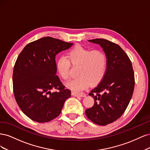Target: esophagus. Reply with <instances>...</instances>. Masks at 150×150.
<instances>
[{
    "label": "esophagus",
    "instance_id": "esophagus-1",
    "mask_svg": "<svg viewBox=\"0 0 150 150\" xmlns=\"http://www.w3.org/2000/svg\"><path fill=\"white\" fill-rule=\"evenodd\" d=\"M71 94L73 96H79V97H85L86 96V94L83 92H74L72 91L71 93Z\"/></svg>",
    "mask_w": 150,
    "mask_h": 150
}]
</instances>
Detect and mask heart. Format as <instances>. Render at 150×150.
Listing matches in <instances>:
<instances>
[{
    "label": "heart",
    "mask_w": 150,
    "mask_h": 150,
    "mask_svg": "<svg viewBox=\"0 0 150 150\" xmlns=\"http://www.w3.org/2000/svg\"><path fill=\"white\" fill-rule=\"evenodd\" d=\"M107 62L103 52L77 46L68 54V59L61 57L57 61V69L62 78L67 80L69 78L71 63L74 66H79V77L66 83L68 88L79 91L89 87L90 84L94 86L101 82L106 74Z\"/></svg>",
    "instance_id": "obj_1"
}]
</instances>
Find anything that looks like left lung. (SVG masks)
<instances>
[{
    "instance_id": "left-lung-1",
    "label": "left lung",
    "mask_w": 150,
    "mask_h": 150,
    "mask_svg": "<svg viewBox=\"0 0 150 150\" xmlns=\"http://www.w3.org/2000/svg\"><path fill=\"white\" fill-rule=\"evenodd\" d=\"M88 41L103 48L108 62L104 78L89 93L94 98V105L85 112L94 123L105 126L118 119L128 107L134 88V71L129 58L119 45L104 39Z\"/></svg>"
}]
</instances>
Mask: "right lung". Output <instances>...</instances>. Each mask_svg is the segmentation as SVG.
<instances>
[{"label":"right lung","instance_id":"1","mask_svg":"<svg viewBox=\"0 0 150 150\" xmlns=\"http://www.w3.org/2000/svg\"><path fill=\"white\" fill-rule=\"evenodd\" d=\"M73 44L51 37L40 38L21 51L13 71V89L16 102L30 119L49 122L60 115L71 91L56 76V56ZM56 89L55 92H51Z\"/></svg>","mask_w":150,"mask_h":150}]
</instances>
